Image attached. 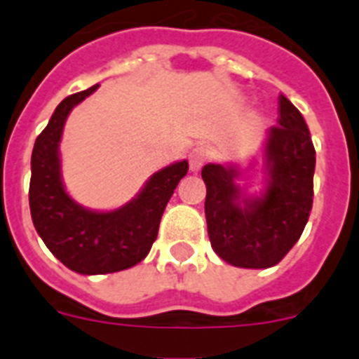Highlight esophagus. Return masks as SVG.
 <instances>
[{"mask_svg":"<svg viewBox=\"0 0 359 359\" xmlns=\"http://www.w3.org/2000/svg\"><path fill=\"white\" fill-rule=\"evenodd\" d=\"M212 158V152L205 147H196L194 151L189 154V165H190V170L192 172H199L201 167L207 163L208 160Z\"/></svg>","mask_w":359,"mask_h":359,"instance_id":"obj_1","label":"esophagus"}]
</instances>
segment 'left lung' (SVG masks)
<instances>
[{
	"mask_svg": "<svg viewBox=\"0 0 359 359\" xmlns=\"http://www.w3.org/2000/svg\"><path fill=\"white\" fill-rule=\"evenodd\" d=\"M278 126L268 131L261 198H246L236 185V167L208 163L205 215L214 252L237 268H271L294 246L313 207L315 147L300 111L278 97Z\"/></svg>",
	"mask_w": 359,
	"mask_h": 359,
	"instance_id": "left-lung-1",
	"label": "left lung"
}]
</instances>
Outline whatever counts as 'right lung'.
Listing matches in <instances>:
<instances>
[{
	"label": "right lung",
	"mask_w": 359,
	"mask_h": 359,
	"mask_svg": "<svg viewBox=\"0 0 359 359\" xmlns=\"http://www.w3.org/2000/svg\"><path fill=\"white\" fill-rule=\"evenodd\" d=\"M97 88L69 95L55 107L34 144L28 190L32 221L41 239L66 268L82 275L115 273L144 261L156 241L165 207L189 170V161L158 170L118 210L93 212L73 201L61 180L59 142L69 111Z\"/></svg>",
	"instance_id": "obj_1"
}]
</instances>
